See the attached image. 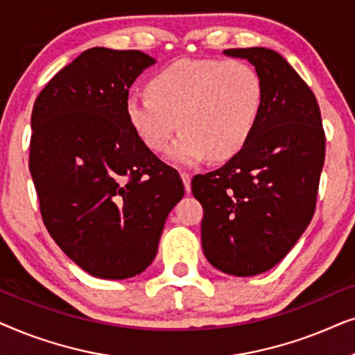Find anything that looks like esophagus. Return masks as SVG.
Wrapping results in <instances>:
<instances>
[{"label": "esophagus", "instance_id": "obj_1", "mask_svg": "<svg viewBox=\"0 0 355 355\" xmlns=\"http://www.w3.org/2000/svg\"><path fill=\"white\" fill-rule=\"evenodd\" d=\"M181 178H182L184 187H186V191L189 192V191H191V179H192V174L187 173V171H182V173H181Z\"/></svg>", "mask_w": 355, "mask_h": 355}]
</instances>
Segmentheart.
<instances>
[{"label": "heart", "mask_w": 355, "mask_h": 355, "mask_svg": "<svg viewBox=\"0 0 355 355\" xmlns=\"http://www.w3.org/2000/svg\"><path fill=\"white\" fill-rule=\"evenodd\" d=\"M263 106V82L241 60H179L158 71L148 94H130L125 113L153 152H163L182 130L168 157L193 166L208 155L234 157L254 134Z\"/></svg>", "instance_id": "obj_1"}]
</instances>
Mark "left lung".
Masks as SVG:
<instances>
[{
    "label": "left lung",
    "mask_w": 355,
    "mask_h": 355,
    "mask_svg": "<svg viewBox=\"0 0 355 355\" xmlns=\"http://www.w3.org/2000/svg\"><path fill=\"white\" fill-rule=\"evenodd\" d=\"M263 82V106L247 144L216 171L197 174L202 249L232 276L273 268L312 221L324 163V130L313 92L279 53L231 48Z\"/></svg>",
    "instance_id": "obj_1"
}]
</instances>
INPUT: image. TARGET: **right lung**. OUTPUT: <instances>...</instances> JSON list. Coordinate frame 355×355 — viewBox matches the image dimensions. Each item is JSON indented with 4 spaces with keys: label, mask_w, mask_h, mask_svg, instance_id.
Wrapping results in <instances>:
<instances>
[{
    "label": "right lung",
    "mask_w": 355,
    "mask_h": 355,
    "mask_svg": "<svg viewBox=\"0 0 355 355\" xmlns=\"http://www.w3.org/2000/svg\"><path fill=\"white\" fill-rule=\"evenodd\" d=\"M155 60L139 50H85L58 72L32 110L28 168L48 232L92 276L142 273L164 221L184 197L176 169L135 132L129 87Z\"/></svg>",
    "instance_id": "add662e5"
}]
</instances>
